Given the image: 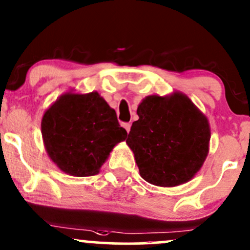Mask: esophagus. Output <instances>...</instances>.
Wrapping results in <instances>:
<instances>
[{
	"instance_id": "1",
	"label": "esophagus",
	"mask_w": 250,
	"mask_h": 250,
	"mask_svg": "<svg viewBox=\"0 0 250 250\" xmlns=\"http://www.w3.org/2000/svg\"><path fill=\"white\" fill-rule=\"evenodd\" d=\"M130 127H131L130 123H123V128H125V130H127V133H129V131H130Z\"/></svg>"
}]
</instances>
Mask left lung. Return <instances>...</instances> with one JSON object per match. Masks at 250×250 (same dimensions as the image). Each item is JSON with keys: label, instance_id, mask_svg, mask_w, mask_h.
Masks as SVG:
<instances>
[{"label": "left lung", "instance_id": "8db88e82", "mask_svg": "<svg viewBox=\"0 0 250 250\" xmlns=\"http://www.w3.org/2000/svg\"><path fill=\"white\" fill-rule=\"evenodd\" d=\"M127 145L143 180L160 187L188 182L200 170L209 150L207 117L182 93L150 95L137 107Z\"/></svg>", "mask_w": 250, "mask_h": 250}]
</instances>
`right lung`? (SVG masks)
I'll return each mask as SVG.
<instances>
[{
	"mask_svg": "<svg viewBox=\"0 0 250 250\" xmlns=\"http://www.w3.org/2000/svg\"><path fill=\"white\" fill-rule=\"evenodd\" d=\"M41 130L51 161L77 177L99 174L109 153L127 137L115 110L97 91L63 94L45 110Z\"/></svg>",
	"mask_w": 250,
	"mask_h": 250,
	"instance_id": "add662e5",
	"label": "right lung"
}]
</instances>
